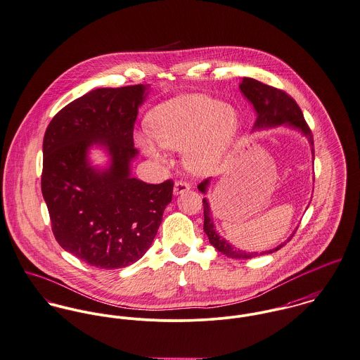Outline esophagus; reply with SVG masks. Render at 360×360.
<instances>
[{
    "mask_svg": "<svg viewBox=\"0 0 360 360\" xmlns=\"http://www.w3.org/2000/svg\"><path fill=\"white\" fill-rule=\"evenodd\" d=\"M189 189H191L189 184H186V182H182V181H178V182H175V185H174V195H175V196H178V195H182V193L188 192Z\"/></svg>",
    "mask_w": 360,
    "mask_h": 360,
    "instance_id": "obj_1",
    "label": "esophagus"
}]
</instances>
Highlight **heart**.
I'll list each match as a JSON object with an SVG mask.
<instances>
[{"label": "heart", "mask_w": 360, "mask_h": 360, "mask_svg": "<svg viewBox=\"0 0 360 360\" xmlns=\"http://www.w3.org/2000/svg\"><path fill=\"white\" fill-rule=\"evenodd\" d=\"M149 125L153 138L139 135L142 149L164 161L161 148L182 150L185 165L198 175L214 174L232 150L240 129L238 110L202 94H182L156 106Z\"/></svg>", "instance_id": "b5f03b06"}]
</instances>
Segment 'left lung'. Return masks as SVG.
<instances>
[{
    "instance_id": "1",
    "label": "left lung",
    "mask_w": 360,
    "mask_h": 360,
    "mask_svg": "<svg viewBox=\"0 0 360 360\" xmlns=\"http://www.w3.org/2000/svg\"><path fill=\"white\" fill-rule=\"evenodd\" d=\"M239 88L241 94L244 95V98L252 105V108L257 113V120L254 122L252 131L271 129V128L280 127V125L291 128L294 131H298L308 139V142L311 145L312 158L315 156L312 132H311L307 121L304 120V115H302L300 106L291 96H288L285 92L280 91L278 88L269 86L266 84H262V82L250 79V77H244ZM210 182H211V179L208 178L200 184L198 189L201 193L207 195ZM202 207H204V232H205L207 238L210 240L212 247H215L219 252H222L224 255H226L229 258L248 259V258H254V257L264 255V254H272V252L280 250L288 240L291 239L295 232L294 231L288 239L272 250H266V251H261V252L244 251V250H240L238 247L232 245L229 241H226L217 232L214 219H212L211 207H210V202L207 198L202 199Z\"/></svg>"
}]
</instances>
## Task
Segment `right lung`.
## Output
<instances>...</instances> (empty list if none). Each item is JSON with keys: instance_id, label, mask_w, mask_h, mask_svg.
Segmentation results:
<instances>
[{"instance_id": "obj_1", "label": "right lung", "mask_w": 360, "mask_h": 360, "mask_svg": "<svg viewBox=\"0 0 360 360\" xmlns=\"http://www.w3.org/2000/svg\"><path fill=\"white\" fill-rule=\"evenodd\" d=\"M150 85L98 88L63 108L42 142L41 191L63 250L102 269L125 268L152 245L172 200L171 179L152 185L131 175L134 124ZM106 166H94L91 148Z\"/></svg>"}]
</instances>
